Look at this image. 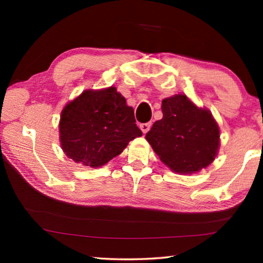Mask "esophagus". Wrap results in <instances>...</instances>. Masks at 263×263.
Returning a JSON list of instances; mask_svg holds the SVG:
<instances>
[{
	"instance_id": "esophagus-1",
	"label": "esophagus",
	"mask_w": 263,
	"mask_h": 263,
	"mask_svg": "<svg viewBox=\"0 0 263 263\" xmlns=\"http://www.w3.org/2000/svg\"><path fill=\"white\" fill-rule=\"evenodd\" d=\"M151 126H152V123H144V124H140V130L142 131V133H147L149 131Z\"/></svg>"
}]
</instances>
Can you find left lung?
<instances>
[{
	"label": "left lung",
	"mask_w": 263,
	"mask_h": 263,
	"mask_svg": "<svg viewBox=\"0 0 263 263\" xmlns=\"http://www.w3.org/2000/svg\"><path fill=\"white\" fill-rule=\"evenodd\" d=\"M162 119L146 133L161 161L177 174L190 175L213 162L220 146L219 126L210 110L199 108L185 95L162 101Z\"/></svg>",
	"instance_id": "1"
}]
</instances>
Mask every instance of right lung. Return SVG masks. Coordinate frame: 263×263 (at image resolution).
<instances>
[{
	"label": "right lung",
	"mask_w": 263,
	"mask_h": 263,
	"mask_svg": "<svg viewBox=\"0 0 263 263\" xmlns=\"http://www.w3.org/2000/svg\"><path fill=\"white\" fill-rule=\"evenodd\" d=\"M140 136L133 108L116 87L84 90L61 111V148L86 167H102Z\"/></svg>",
	"instance_id": "1"
}]
</instances>
